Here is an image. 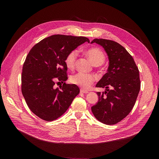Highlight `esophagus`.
I'll return each instance as SVG.
<instances>
[{"label": "esophagus", "mask_w": 159, "mask_h": 159, "mask_svg": "<svg viewBox=\"0 0 159 159\" xmlns=\"http://www.w3.org/2000/svg\"><path fill=\"white\" fill-rule=\"evenodd\" d=\"M80 93H85V94H86V93H88V91H86V90H84V89H80Z\"/></svg>", "instance_id": "obj_1"}]
</instances>
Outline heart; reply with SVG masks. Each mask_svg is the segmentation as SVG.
Wrapping results in <instances>:
<instances>
[{"label": "heart", "mask_w": 159, "mask_h": 159, "mask_svg": "<svg viewBox=\"0 0 159 159\" xmlns=\"http://www.w3.org/2000/svg\"><path fill=\"white\" fill-rule=\"evenodd\" d=\"M86 55L95 66L102 65L105 61V55L101 49L97 48H92L85 52ZM78 55L77 50L71 51L65 58V64L67 68L73 70L75 65L76 58ZM95 80L94 77L91 74L77 73L73 75L70 77V82L73 84L77 85L84 89H88L92 85Z\"/></svg>", "instance_id": "heart-1"}]
</instances>
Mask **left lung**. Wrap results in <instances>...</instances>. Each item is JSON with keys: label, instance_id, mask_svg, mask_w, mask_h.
<instances>
[{"label": "left lung", "instance_id": "1", "mask_svg": "<svg viewBox=\"0 0 159 159\" xmlns=\"http://www.w3.org/2000/svg\"><path fill=\"white\" fill-rule=\"evenodd\" d=\"M91 43L102 46L109 59L107 73L96 84L106 89L97 92L98 101L91 111L98 121L115 124L126 117L135 104L140 89L139 71L131 55L119 43L103 39H95Z\"/></svg>", "mask_w": 159, "mask_h": 159}]
</instances>
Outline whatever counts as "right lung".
I'll return each mask as SVG.
<instances>
[{
    "label": "right lung",
    "instance_id": "right-lung-1",
    "mask_svg": "<svg viewBox=\"0 0 159 159\" xmlns=\"http://www.w3.org/2000/svg\"><path fill=\"white\" fill-rule=\"evenodd\" d=\"M89 42L84 37L55 35L33 46L22 73V93L30 110L40 119L52 121L62 115L80 92L75 84H66L65 58L79 46ZM63 83L59 89L55 82Z\"/></svg>",
    "mask_w": 159,
    "mask_h": 159
}]
</instances>
